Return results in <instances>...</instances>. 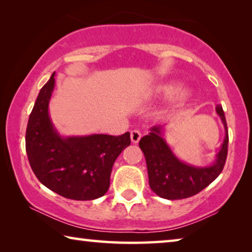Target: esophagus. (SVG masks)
<instances>
[{"label":"esophagus","mask_w":252,"mask_h":252,"mask_svg":"<svg viewBox=\"0 0 252 252\" xmlns=\"http://www.w3.org/2000/svg\"><path fill=\"white\" fill-rule=\"evenodd\" d=\"M130 136H131L132 143L135 144L140 141V139H141V133H140V131H138V130H132L130 133Z\"/></svg>","instance_id":"esophagus-1"}]
</instances>
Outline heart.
<instances>
[{
  "instance_id": "1",
  "label": "heart",
  "mask_w": 252,
  "mask_h": 252,
  "mask_svg": "<svg viewBox=\"0 0 252 252\" xmlns=\"http://www.w3.org/2000/svg\"><path fill=\"white\" fill-rule=\"evenodd\" d=\"M172 95H174L172 99L173 105H180L190 99L191 91L186 88L179 89L177 82L170 81V82H162L155 85L149 92V96L152 99H163Z\"/></svg>"
}]
</instances>
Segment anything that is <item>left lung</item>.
Returning <instances> with one entry per match:
<instances>
[{
	"label": "left lung",
	"instance_id": "obj_1",
	"mask_svg": "<svg viewBox=\"0 0 252 252\" xmlns=\"http://www.w3.org/2000/svg\"><path fill=\"white\" fill-rule=\"evenodd\" d=\"M216 112L222 122L225 135L210 165L199 167L179 159L165 141L164 126L150 127L149 134L140 140L139 147L147 161L149 185L159 197L168 200L192 197L215 181L222 171L228 153V127L222 106L217 105Z\"/></svg>",
	"mask_w": 252,
	"mask_h": 252
}]
</instances>
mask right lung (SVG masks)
Wrapping results in <instances>:
<instances>
[{"mask_svg":"<svg viewBox=\"0 0 252 252\" xmlns=\"http://www.w3.org/2000/svg\"><path fill=\"white\" fill-rule=\"evenodd\" d=\"M55 72L40 90L30 114L25 148L34 174L53 192L87 201L104 195L114 161L130 146V133L61 135L49 113Z\"/></svg>","mask_w":252,"mask_h":252,"instance_id":"add662e5","label":"right lung"}]
</instances>
